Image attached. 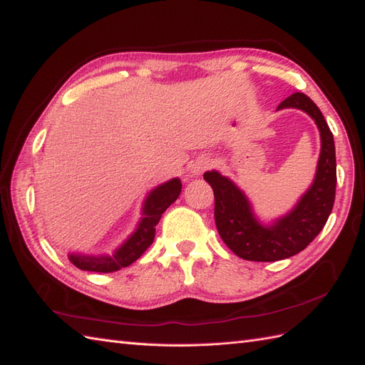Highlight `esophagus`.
I'll return each mask as SVG.
<instances>
[{"mask_svg": "<svg viewBox=\"0 0 365 365\" xmlns=\"http://www.w3.org/2000/svg\"><path fill=\"white\" fill-rule=\"evenodd\" d=\"M210 168V162L207 158H199L196 163L192 165V168H191V173H192V175H200L203 171H207V169Z\"/></svg>", "mask_w": 365, "mask_h": 365, "instance_id": "esophagus-1", "label": "esophagus"}]
</instances>
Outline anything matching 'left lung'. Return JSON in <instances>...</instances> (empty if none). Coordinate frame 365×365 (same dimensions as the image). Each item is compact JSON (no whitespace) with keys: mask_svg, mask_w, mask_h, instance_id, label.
Instances as JSON below:
<instances>
[{"mask_svg":"<svg viewBox=\"0 0 365 365\" xmlns=\"http://www.w3.org/2000/svg\"><path fill=\"white\" fill-rule=\"evenodd\" d=\"M300 108L316 121L322 149L314 183L289 215L272 227H262L253 217L244 192L216 171L203 174L215 192L217 232L235 255L249 261H278L307 249L327 224L336 196V150L333 133L319 107L304 95L294 93L278 108Z\"/></svg>","mask_w":365,"mask_h":365,"instance_id":"left-lung-1","label":"left lung"}]
</instances>
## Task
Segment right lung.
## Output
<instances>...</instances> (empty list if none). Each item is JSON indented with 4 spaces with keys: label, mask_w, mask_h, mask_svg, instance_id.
Wrapping results in <instances>:
<instances>
[{
    "label": "right lung",
    "mask_w": 365,
    "mask_h": 365,
    "mask_svg": "<svg viewBox=\"0 0 365 365\" xmlns=\"http://www.w3.org/2000/svg\"><path fill=\"white\" fill-rule=\"evenodd\" d=\"M182 183L179 179H173L152 191L144 202V217L138 225V230L127 240L112 257H82L71 255L70 259L76 267L90 272H115L123 267L130 266L137 261L155 238V225L165 210L180 196Z\"/></svg>",
    "instance_id": "1"
}]
</instances>
